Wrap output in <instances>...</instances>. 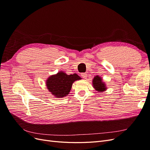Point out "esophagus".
Returning a JSON list of instances; mask_svg holds the SVG:
<instances>
[{"mask_svg":"<svg viewBox=\"0 0 150 150\" xmlns=\"http://www.w3.org/2000/svg\"><path fill=\"white\" fill-rule=\"evenodd\" d=\"M81 76H82L84 79H87L88 74L87 73H82L81 74Z\"/></svg>","mask_w":150,"mask_h":150,"instance_id":"34e87169","label":"esophagus"}]
</instances>
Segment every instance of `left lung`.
Returning a JSON list of instances; mask_svg holds the SVG:
<instances>
[{"label": "left lung", "instance_id": "obj_1", "mask_svg": "<svg viewBox=\"0 0 150 150\" xmlns=\"http://www.w3.org/2000/svg\"><path fill=\"white\" fill-rule=\"evenodd\" d=\"M93 86L95 90L98 92H104L107 89L105 83L103 82L101 77L99 76L94 77L93 79Z\"/></svg>", "mask_w": 150, "mask_h": 150}]
</instances>
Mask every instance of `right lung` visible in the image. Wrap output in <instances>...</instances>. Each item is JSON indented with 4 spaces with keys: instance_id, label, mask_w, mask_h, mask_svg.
I'll use <instances>...</instances> for the list:
<instances>
[{
    "instance_id": "right-lung-1",
    "label": "right lung",
    "mask_w": 150,
    "mask_h": 150,
    "mask_svg": "<svg viewBox=\"0 0 150 150\" xmlns=\"http://www.w3.org/2000/svg\"><path fill=\"white\" fill-rule=\"evenodd\" d=\"M81 79V77L74 73L67 75L65 72L59 71L50 76L46 81L47 89L56 98H62L69 94L73 83Z\"/></svg>"
}]
</instances>
